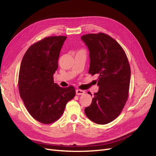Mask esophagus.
Instances as JSON below:
<instances>
[{"label": "esophagus", "mask_w": 156, "mask_h": 156, "mask_svg": "<svg viewBox=\"0 0 156 156\" xmlns=\"http://www.w3.org/2000/svg\"><path fill=\"white\" fill-rule=\"evenodd\" d=\"M84 93H85V91L83 90H76V94L77 95H83Z\"/></svg>", "instance_id": "1"}]
</instances>
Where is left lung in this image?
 Returning a JSON list of instances; mask_svg holds the SVG:
<instances>
[{
	"label": "left lung",
	"instance_id": "left-lung-1",
	"mask_svg": "<svg viewBox=\"0 0 156 156\" xmlns=\"http://www.w3.org/2000/svg\"><path fill=\"white\" fill-rule=\"evenodd\" d=\"M81 39L90 52L89 73L99 76L98 91L85 108V114L95 123L105 125L119 116L127 101L130 80L129 61L121 45L108 35L90 34Z\"/></svg>",
	"mask_w": 156,
	"mask_h": 156
}]
</instances>
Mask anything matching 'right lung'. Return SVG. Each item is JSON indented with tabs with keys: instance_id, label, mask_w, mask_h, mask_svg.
<instances>
[{
	"instance_id": "1",
	"label": "right lung",
	"mask_w": 156,
	"mask_h": 156,
	"mask_svg": "<svg viewBox=\"0 0 156 156\" xmlns=\"http://www.w3.org/2000/svg\"><path fill=\"white\" fill-rule=\"evenodd\" d=\"M66 39L52 36L34 43L26 52L20 68V95L31 117L43 124L61 117L66 103L76 95L73 86L61 87L53 81Z\"/></svg>"
}]
</instances>
